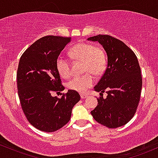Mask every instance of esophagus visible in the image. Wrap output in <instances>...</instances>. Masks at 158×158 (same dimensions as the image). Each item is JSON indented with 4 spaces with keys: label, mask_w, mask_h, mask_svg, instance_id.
<instances>
[{
    "label": "esophagus",
    "mask_w": 158,
    "mask_h": 158,
    "mask_svg": "<svg viewBox=\"0 0 158 158\" xmlns=\"http://www.w3.org/2000/svg\"><path fill=\"white\" fill-rule=\"evenodd\" d=\"M86 97H87V95H86V94H81V98H86Z\"/></svg>",
    "instance_id": "34e87169"
}]
</instances>
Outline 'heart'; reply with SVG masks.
Here are the masks:
<instances>
[{"label":"heart","instance_id":"obj_1","mask_svg":"<svg viewBox=\"0 0 158 158\" xmlns=\"http://www.w3.org/2000/svg\"><path fill=\"white\" fill-rule=\"evenodd\" d=\"M69 55L75 61H82L83 72H86L82 76L74 77L67 84L69 89L78 93H85L95 83V78L90 72L99 75L104 72L107 65V57L101 48L86 42H79L71 48ZM56 68L63 78H68L71 74L70 63L64 56L56 58Z\"/></svg>","mask_w":158,"mask_h":158}]
</instances>
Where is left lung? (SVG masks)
Segmentation results:
<instances>
[{
  "mask_svg": "<svg viewBox=\"0 0 158 158\" xmlns=\"http://www.w3.org/2000/svg\"><path fill=\"white\" fill-rule=\"evenodd\" d=\"M98 42L107 53L105 72L94 89L100 93L98 105L91 111L94 119L109 128L125 125L134 117L142 89V76L137 57L122 41L109 35L87 39ZM106 91L107 98H102Z\"/></svg>",
  "mask_w": 158,
  "mask_h": 158,
  "instance_id": "1",
  "label": "left lung"
}]
</instances>
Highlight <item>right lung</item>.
<instances>
[{"label":"right lung","instance_id":"right-lung-1","mask_svg":"<svg viewBox=\"0 0 158 158\" xmlns=\"http://www.w3.org/2000/svg\"><path fill=\"white\" fill-rule=\"evenodd\" d=\"M71 40L42 37L32 44L19 60L17 87L21 105L28 122L42 131L54 132L66 125L72 108L81 99L77 92L71 89L60 98L51 95L53 92L65 89L56 60Z\"/></svg>","mask_w":158,"mask_h":158}]
</instances>
